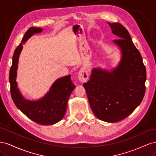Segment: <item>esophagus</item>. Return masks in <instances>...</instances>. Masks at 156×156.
I'll return each mask as SVG.
<instances>
[{
  "instance_id": "obj_1",
  "label": "esophagus",
  "mask_w": 156,
  "mask_h": 156,
  "mask_svg": "<svg viewBox=\"0 0 156 156\" xmlns=\"http://www.w3.org/2000/svg\"><path fill=\"white\" fill-rule=\"evenodd\" d=\"M88 79V73L86 69H82L78 73V79L81 83L87 82Z\"/></svg>"
}]
</instances>
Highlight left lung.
Returning a JSON list of instances; mask_svg holds the SVG:
<instances>
[{
    "instance_id": "8db88e82",
    "label": "left lung",
    "mask_w": 156,
    "mask_h": 156,
    "mask_svg": "<svg viewBox=\"0 0 156 156\" xmlns=\"http://www.w3.org/2000/svg\"><path fill=\"white\" fill-rule=\"evenodd\" d=\"M108 24L119 38L113 42L120 49L121 60L111 72L94 68L83 87L94 114L113 123L126 119L140 105L145 94L146 72L128 31L120 23Z\"/></svg>"
}]
</instances>
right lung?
<instances>
[{
    "instance_id": "obj_1",
    "label": "right lung",
    "mask_w": 156,
    "mask_h": 156,
    "mask_svg": "<svg viewBox=\"0 0 156 156\" xmlns=\"http://www.w3.org/2000/svg\"><path fill=\"white\" fill-rule=\"evenodd\" d=\"M41 28L30 27L25 32L21 44L13 53L12 64L9 75L10 92L16 107L29 119L41 125H52L62 119L66 111L67 104L75 85L71 80V75L58 79L52 84L49 91L37 101H30L22 96L16 82L19 57L23 49V44L34 34L41 32Z\"/></svg>"
}]
</instances>
